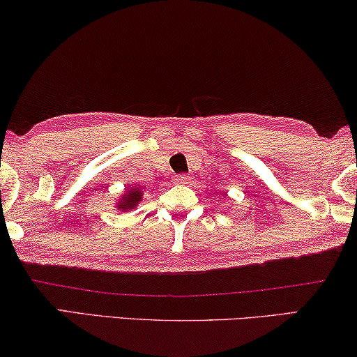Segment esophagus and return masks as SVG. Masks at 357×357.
Segmentation results:
<instances>
[{
	"instance_id": "34e87169",
	"label": "esophagus",
	"mask_w": 357,
	"mask_h": 357,
	"mask_svg": "<svg viewBox=\"0 0 357 357\" xmlns=\"http://www.w3.org/2000/svg\"><path fill=\"white\" fill-rule=\"evenodd\" d=\"M188 181H189L188 174H178V176L174 178V183H176V184H185Z\"/></svg>"
}]
</instances>
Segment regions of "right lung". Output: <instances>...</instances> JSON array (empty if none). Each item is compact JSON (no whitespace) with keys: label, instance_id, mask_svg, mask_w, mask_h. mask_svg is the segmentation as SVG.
Returning a JSON list of instances; mask_svg holds the SVG:
<instances>
[{"label":"right lung","instance_id":"obj_1","mask_svg":"<svg viewBox=\"0 0 357 357\" xmlns=\"http://www.w3.org/2000/svg\"><path fill=\"white\" fill-rule=\"evenodd\" d=\"M143 199V190L138 189V188H133L132 189H126L123 192L122 199L117 202V209L119 211H128V209H135L137 208L138 203Z\"/></svg>","mask_w":357,"mask_h":357}]
</instances>
